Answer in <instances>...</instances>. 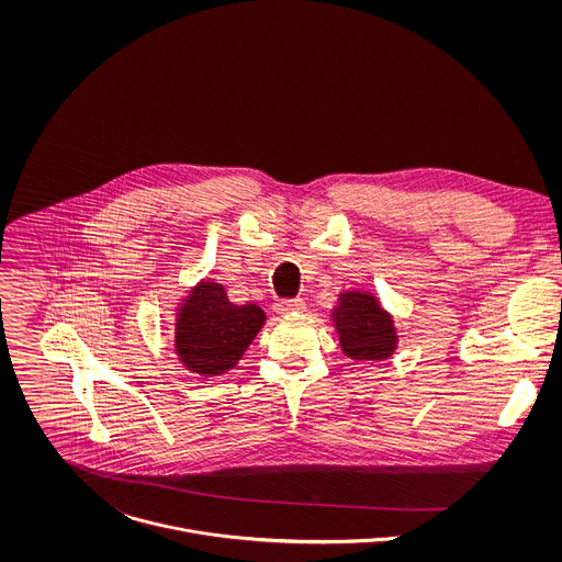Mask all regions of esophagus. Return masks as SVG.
<instances>
[{"label": "esophagus", "mask_w": 562, "mask_h": 562, "mask_svg": "<svg viewBox=\"0 0 562 562\" xmlns=\"http://www.w3.org/2000/svg\"><path fill=\"white\" fill-rule=\"evenodd\" d=\"M274 310H277V314H281V316L301 314V312H305V301H303V299H285V301H279V303L274 305Z\"/></svg>", "instance_id": "obj_1"}]
</instances>
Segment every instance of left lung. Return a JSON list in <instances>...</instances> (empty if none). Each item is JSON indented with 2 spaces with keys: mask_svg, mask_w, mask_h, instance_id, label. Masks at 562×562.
Masks as SVG:
<instances>
[{
  "mask_svg": "<svg viewBox=\"0 0 562 562\" xmlns=\"http://www.w3.org/2000/svg\"><path fill=\"white\" fill-rule=\"evenodd\" d=\"M330 321L339 335L344 355L350 359L383 361L396 350L398 335L394 318L370 292H341Z\"/></svg>",
  "mask_w": 562,
  "mask_h": 562,
  "instance_id": "left-lung-1",
  "label": "left lung"
}]
</instances>
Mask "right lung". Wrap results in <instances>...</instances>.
Listing matches in <instances>:
<instances>
[{
    "label": "right lung",
    "mask_w": 562,
    "mask_h": 562,
    "mask_svg": "<svg viewBox=\"0 0 562 562\" xmlns=\"http://www.w3.org/2000/svg\"><path fill=\"white\" fill-rule=\"evenodd\" d=\"M263 322L259 305H234L221 283L205 279L177 310L175 352L199 376L225 374L240 361Z\"/></svg>",
    "instance_id": "right-lung-1"
}]
</instances>
